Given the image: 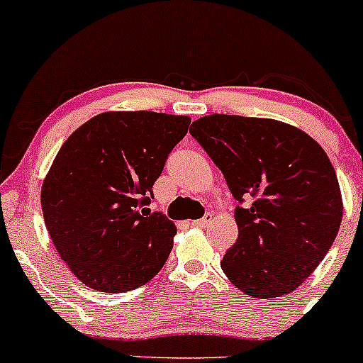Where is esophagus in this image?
Here are the masks:
<instances>
[{"instance_id":"1","label":"esophagus","mask_w":363,"mask_h":363,"mask_svg":"<svg viewBox=\"0 0 363 363\" xmlns=\"http://www.w3.org/2000/svg\"><path fill=\"white\" fill-rule=\"evenodd\" d=\"M211 223H213V214L207 213L206 216H203L202 219H195V221H192V225H194V226H201V228H203V226H209Z\"/></svg>"}]
</instances>
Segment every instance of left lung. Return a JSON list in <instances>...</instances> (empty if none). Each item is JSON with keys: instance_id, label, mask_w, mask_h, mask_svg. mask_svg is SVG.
Instances as JSON below:
<instances>
[{"instance_id": "8db88e82", "label": "left lung", "mask_w": 363, "mask_h": 363, "mask_svg": "<svg viewBox=\"0 0 363 363\" xmlns=\"http://www.w3.org/2000/svg\"><path fill=\"white\" fill-rule=\"evenodd\" d=\"M190 133L221 169L236 201L238 240L221 260L226 278L252 298L300 286L335 242L343 199L325 150L303 130L236 115L202 116Z\"/></svg>"}]
</instances>
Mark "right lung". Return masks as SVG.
Returning <instances> with one entry per match:
<instances>
[{"label": "right lung", "mask_w": 363, "mask_h": 363, "mask_svg": "<svg viewBox=\"0 0 363 363\" xmlns=\"http://www.w3.org/2000/svg\"><path fill=\"white\" fill-rule=\"evenodd\" d=\"M190 116L106 111L65 140L43 182L52 245L85 286L135 290L164 266L177 226L145 207Z\"/></svg>", "instance_id": "1"}]
</instances>
